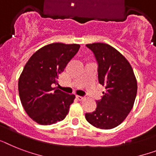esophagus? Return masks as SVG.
I'll return each instance as SVG.
<instances>
[{"instance_id":"34e87169","label":"esophagus","mask_w":156,"mask_h":156,"mask_svg":"<svg viewBox=\"0 0 156 156\" xmlns=\"http://www.w3.org/2000/svg\"><path fill=\"white\" fill-rule=\"evenodd\" d=\"M76 98H78V100H82L84 99V96H80V95H76Z\"/></svg>"}]
</instances>
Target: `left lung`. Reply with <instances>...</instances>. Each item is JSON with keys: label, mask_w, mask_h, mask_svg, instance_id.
Here are the masks:
<instances>
[{"label": "left lung", "mask_w": 156, "mask_h": 156, "mask_svg": "<svg viewBox=\"0 0 156 156\" xmlns=\"http://www.w3.org/2000/svg\"><path fill=\"white\" fill-rule=\"evenodd\" d=\"M93 52L98 65V78L106 91L96 101L95 111L85 115L95 127L112 129L122 122L130 113L137 94V82L128 61L105 43L86 45Z\"/></svg>", "instance_id": "8db88e82"}]
</instances>
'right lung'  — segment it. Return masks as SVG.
<instances>
[{
	"label": "right lung",
	"mask_w": 156,
	"mask_h": 156,
	"mask_svg": "<svg viewBox=\"0 0 156 156\" xmlns=\"http://www.w3.org/2000/svg\"><path fill=\"white\" fill-rule=\"evenodd\" d=\"M80 45L52 43L33 54L24 67L18 82L21 104L28 115L41 125L60 122L69 112L75 98L54 88Z\"/></svg>",
	"instance_id": "right-lung-1"
}]
</instances>
